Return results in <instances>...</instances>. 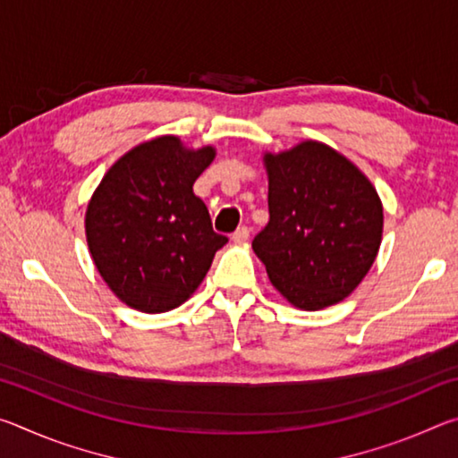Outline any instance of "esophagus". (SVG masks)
Segmentation results:
<instances>
[{
	"mask_svg": "<svg viewBox=\"0 0 458 458\" xmlns=\"http://www.w3.org/2000/svg\"><path fill=\"white\" fill-rule=\"evenodd\" d=\"M248 236H250V230H248L246 226H240V228H236L234 234H232V240H234V242H246Z\"/></svg>",
	"mask_w": 458,
	"mask_h": 458,
	"instance_id": "1",
	"label": "esophagus"
}]
</instances>
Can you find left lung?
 Masks as SVG:
<instances>
[{
	"label": "left lung",
	"instance_id": "8db88e82",
	"mask_svg": "<svg viewBox=\"0 0 458 458\" xmlns=\"http://www.w3.org/2000/svg\"><path fill=\"white\" fill-rule=\"evenodd\" d=\"M268 224L252 240L275 289L317 311L352 294L377 257L384 210L350 159L319 141L265 153Z\"/></svg>",
	"mask_w": 458,
	"mask_h": 458
}]
</instances>
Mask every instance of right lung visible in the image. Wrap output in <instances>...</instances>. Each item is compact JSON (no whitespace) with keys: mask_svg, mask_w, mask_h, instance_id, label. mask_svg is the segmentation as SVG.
<instances>
[{"mask_svg":"<svg viewBox=\"0 0 458 458\" xmlns=\"http://www.w3.org/2000/svg\"><path fill=\"white\" fill-rule=\"evenodd\" d=\"M214 155V147L185 149L174 135L151 139L123 155L92 193L84 218L90 257L108 289L137 311L180 307L228 242L193 193Z\"/></svg>","mask_w":458,"mask_h":458,"instance_id":"add662e5","label":"right lung"}]
</instances>
